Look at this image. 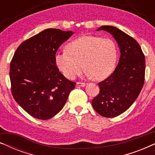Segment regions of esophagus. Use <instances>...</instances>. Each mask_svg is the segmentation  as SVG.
<instances>
[{
	"mask_svg": "<svg viewBox=\"0 0 155 155\" xmlns=\"http://www.w3.org/2000/svg\"><path fill=\"white\" fill-rule=\"evenodd\" d=\"M86 85V84L84 82H77V86L79 87H84Z\"/></svg>",
	"mask_w": 155,
	"mask_h": 155,
	"instance_id": "1",
	"label": "esophagus"
}]
</instances>
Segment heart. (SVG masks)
I'll use <instances>...</instances> for the list:
<instances>
[{
    "instance_id": "heart-1",
    "label": "heart",
    "mask_w": 155,
    "mask_h": 155,
    "mask_svg": "<svg viewBox=\"0 0 155 155\" xmlns=\"http://www.w3.org/2000/svg\"><path fill=\"white\" fill-rule=\"evenodd\" d=\"M117 58L114 41L94 36H82L68 44L66 50L55 54L59 71L73 80L83 69L89 77L103 80L113 71Z\"/></svg>"
}]
</instances>
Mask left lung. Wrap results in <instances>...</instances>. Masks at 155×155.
I'll use <instances>...</instances> for the list:
<instances>
[{
	"label": "left lung",
	"mask_w": 155,
	"mask_h": 155,
	"mask_svg": "<svg viewBox=\"0 0 155 155\" xmlns=\"http://www.w3.org/2000/svg\"><path fill=\"white\" fill-rule=\"evenodd\" d=\"M99 30L113 36L120 56L114 73L99 83L100 92L92 104L101 116L113 118L128 109L138 97L145 81V59L139 44L120 29L107 25Z\"/></svg>",
	"instance_id": "obj_1"
}]
</instances>
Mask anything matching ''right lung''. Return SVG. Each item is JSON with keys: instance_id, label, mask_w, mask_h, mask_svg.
<instances>
[{"instance_id": "add662e5", "label": "right lung", "mask_w": 155, "mask_h": 155, "mask_svg": "<svg viewBox=\"0 0 155 155\" xmlns=\"http://www.w3.org/2000/svg\"><path fill=\"white\" fill-rule=\"evenodd\" d=\"M72 31L46 29L22 42L10 65L11 91L15 100L32 117L47 120L66 102L75 82L59 72L55 54Z\"/></svg>"}]
</instances>
